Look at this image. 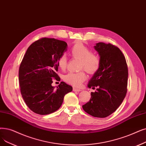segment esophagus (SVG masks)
Wrapping results in <instances>:
<instances>
[{"label":"esophagus","instance_id":"obj_1","mask_svg":"<svg viewBox=\"0 0 146 146\" xmlns=\"http://www.w3.org/2000/svg\"><path fill=\"white\" fill-rule=\"evenodd\" d=\"M73 91L74 92H79L81 91L82 90H80V89H78V88H73Z\"/></svg>","mask_w":146,"mask_h":146}]
</instances>
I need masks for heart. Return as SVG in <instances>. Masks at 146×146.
<instances>
[{
    "label": "heart",
    "instance_id": "b5f03b06",
    "mask_svg": "<svg viewBox=\"0 0 146 146\" xmlns=\"http://www.w3.org/2000/svg\"><path fill=\"white\" fill-rule=\"evenodd\" d=\"M70 54L74 58L80 60V68H84L89 74L96 73L100 68V60L98 56L92 54L91 50L83 43L78 42L74 43L70 49ZM58 67L64 70L67 64L66 55H62L57 61ZM86 79L84 71L78 73H68L64 75L63 79L67 83L74 86H80Z\"/></svg>",
    "mask_w": 146,
    "mask_h": 146
}]
</instances>
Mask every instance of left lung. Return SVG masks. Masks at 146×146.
Returning a JSON list of instances; mask_svg holds the SVG:
<instances>
[{
  "instance_id": "obj_1",
  "label": "left lung",
  "mask_w": 146,
  "mask_h": 146,
  "mask_svg": "<svg viewBox=\"0 0 146 146\" xmlns=\"http://www.w3.org/2000/svg\"><path fill=\"white\" fill-rule=\"evenodd\" d=\"M94 49L100 56V66L88 87L97 88L82 108L94 117L104 118L115 111L126 96L128 66L121 50L111 44L99 42Z\"/></svg>"
}]
</instances>
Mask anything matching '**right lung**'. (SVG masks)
<instances>
[{"mask_svg":"<svg viewBox=\"0 0 146 146\" xmlns=\"http://www.w3.org/2000/svg\"><path fill=\"white\" fill-rule=\"evenodd\" d=\"M67 50L66 42L44 37L28 48L19 68L21 96L29 108L41 115L57 110L64 96L73 88L61 82L55 88L52 78L59 79L57 61Z\"/></svg>","mask_w":146,"mask_h":146,"instance_id":"add662e5","label":"right lung"}]
</instances>
